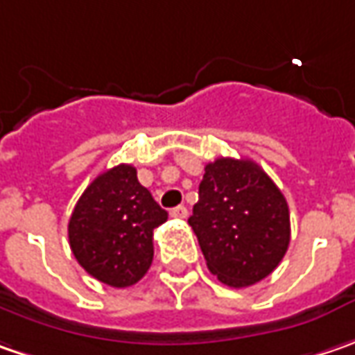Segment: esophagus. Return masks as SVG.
Masks as SVG:
<instances>
[{
  "mask_svg": "<svg viewBox=\"0 0 355 355\" xmlns=\"http://www.w3.org/2000/svg\"><path fill=\"white\" fill-rule=\"evenodd\" d=\"M171 216H173V218H187V216H189V210H187V207L178 205V207H175L171 210Z\"/></svg>",
  "mask_w": 355,
  "mask_h": 355,
  "instance_id": "1",
  "label": "esophagus"
}]
</instances>
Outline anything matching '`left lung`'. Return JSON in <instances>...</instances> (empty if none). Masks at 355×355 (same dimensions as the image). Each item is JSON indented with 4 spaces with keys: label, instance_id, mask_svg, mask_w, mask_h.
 <instances>
[{
    "label": "left lung",
    "instance_id": "1",
    "mask_svg": "<svg viewBox=\"0 0 355 355\" xmlns=\"http://www.w3.org/2000/svg\"><path fill=\"white\" fill-rule=\"evenodd\" d=\"M189 224L208 270L232 288L266 278L290 244L284 194L250 159L208 162Z\"/></svg>",
    "mask_w": 355,
    "mask_h": 355
}]
</instances>
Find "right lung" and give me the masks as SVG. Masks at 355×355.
Masks as SVG:
<instances>
[{
  "mask_svg": "<svg viewBox=\"0 0 355 355\" xmlns=\"http://www.w3.org/2000/svg\"><path fill=\"white\" fill-rule=\"evenodd\" d=\"M168 218L139 182L132 164L95 178L69 218V244L77 262L113 288L137 284L153 264V230Z\"/></svg>",
  "mask_w": 355,
  "mask_h": 355,
  "instance_id": "right-lung-1",
  "label": "right lung"
}]
</instances>
